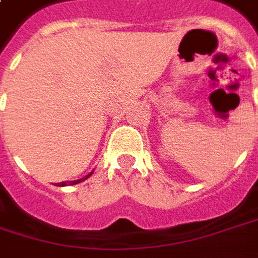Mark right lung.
<instances>
[{"mask_svg":"<svg viewBox=\"0 0 258 258\" xmlns=\"http://www.w3.org/2000/svg\"><path fill=\"white\" fill-rule=\"evenodd\" d=\"M93 173H90L85 178H81V180H75V181H70V183H67V181H62V183H59V186H67V184H77V183H80V181H84V180H87L90 175H91Z\"/></svg>","mask_w":258,"mask_h":258,"instance_id":"obj_1","label":"right lung"}]
</instances>
